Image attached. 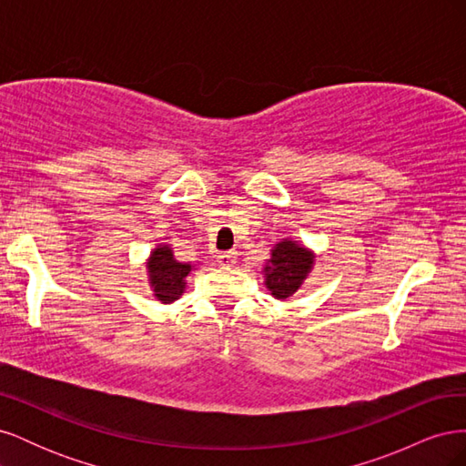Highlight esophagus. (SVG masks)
<instances>
[{
	"label": "esophagus",
	"instance_id": "obj_1",
	"mask_svg": "<svg viewBox=\"0 0 466 466\" xmlns=\"http://www.w3.org/2000/svg\"><path fill=\"white\" fill-rule=\"evenodd\" d=\"M235 258H237V252L235 250L219 252V255H218V262L219 264H231V262H235Z\"/></svg>",
	"mask_w": 466,
	"mask_h": 466
}]
</instances>
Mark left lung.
<instances>
[{
    "label": "left lung",
    "mask_w": 466,
    "mask_h": 466,
    "mask_svg": "<svg viewBox=\"0 0 466 466\" xmlns=\"http://www.w3.org/2000/svg\"><path fill=\"white\" fill-rule=\"evenodd\" d=\"M315 264V252L293 238H281L264 264V286L276 299L286 301L298 291Z\"/></svg>",
    "instance_id": "8db88e82"
}]
</instances>
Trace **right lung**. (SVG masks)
<instances>
[{"label": "right lung", "mask_w": 466, "mask_h": 466, "mask_svg": "<svg viewBox=\"0 0 466 466\" xmlns=\"http://www.w3.org/2000/svg\"><path fill=\"white\" fill-rule=\"evenodd\" d=\"M147 279L155 299L161 303H175L187 289V278L194 264L178 262L168 245H157L146 262Z\"/></svg>", "instance_id": "obj_1"}]
</instances>
